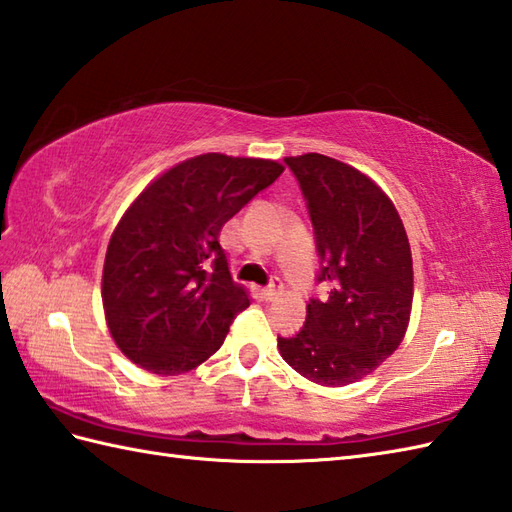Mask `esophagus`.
<instances>
[{"instance_id":"1","label":"esophagus","mask_w":512,"mask_h":512,"mask_svg":"<svg viewBox=\"0 0 512 512\" xmlns=\"http://www.w3.org/2000/svg\"><path fill=\"white\" fill-rule=\"evenodd\" d=\"M281 292H284V284H281V279H273L270 281V284L264 288V299H268V301H273V299H277Z\"/></svg>"}]
</instances>
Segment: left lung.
<instances>
[{
    "mask_svg": "<svg viewBox=\"0 0 512 512\" xmlns=\"http://www.w3.org/2000/svg\"><path fill=\"white\" fill-rule=\"evenodd\" d=\"M297 178L314 228L317 284L306 323L279 336L284 361L312 383L341 387L367 376L405 336L413 268L396 206L365 173L321 154L284 160Z\"/></svg>",
    "mask_w": 512,
    "mask_h": 512,
    "instance_id": "8db88e82",
    "label": "left lung"
}]
</instances>
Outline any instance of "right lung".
Here are the masks:
<instances>
[{"instance_id": "add662e5", "label": "right lung", "mask_w": 512, "mask_h": 512, "mask_svg": "<svg viewBox=\"0 0 512 512\" xmlns=\"http://www.w3.org/2000/svg\"><path fill=\"white\" fill-rule=\"evenodd\" d=\"M281 171L273 160L195 156L129 206L103 268L107 328L129 361L176 376L220 350L250 303L228 273L220 231Z\"/></svg>"}]
</instances>
